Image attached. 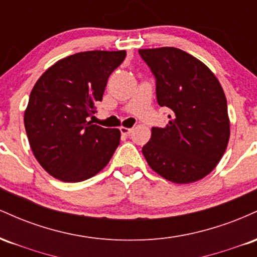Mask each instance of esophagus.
<instances>
[{
	"mask_svg": "<svg viewBox=\"0 0 257 257\" xmlns=\"http://www.w3.org/2000/svg\"><path fill=\"white\" fill-rule=\"evenodd\" d=\"M119 131H120V133H122L123 135H129L132 133L133 129L132 128H124V126H120Z\"/></svg>",
	"mask_w": 257,
	"mask_h": 257,
	"instance_id": "1",
	"label": "esophagus"
}]
</instances>
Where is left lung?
Here are the masks:
<instances>
[{
    "instance_id": "left-lung-1",
    "label": "left lung",
    "mask_w": 257,
    "mask_h": 257,
    "mask_svg": "<svg viewBox=\"0 0 257 257\" xmlns=\"http://www.w3.org/2000/svg\"><path fill=\"white\" fill-rule=\"evenodd\" d=\"M156 78L159 106L172 110L164 128L153 126L143 147L149 166L176 184L208 175L229 139L227 100L220 82L202 61L179 48L139 49Z\"/></svg>"
}]
</instances>
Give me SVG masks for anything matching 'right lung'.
<instances>
[{
    "instance_id": "1",
    "label": "right lung",
    "mask_w": 257,
    "mask_h": 257,
    "mask_svg": "<svg viewBox=\"0 0 257 257\" xmlns=\"http://www.w3.org/2000/svg\"><path fill=\"white\" fill-rule=\"evenodd\" d=\"M125 51L70 55L38 78L24 114L31 150L47 173L65 182L91 178L107 166L119 145L118 129L91 124L110 75Z\"/></svg>"
}]
</instances>
